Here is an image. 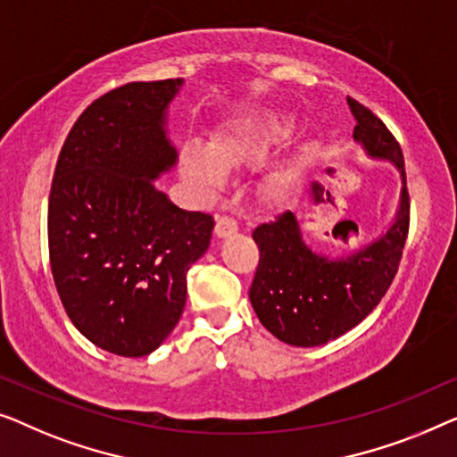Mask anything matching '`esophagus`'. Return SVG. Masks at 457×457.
I'll list each match as a JSON object with an SVG mask.
<instances>
[{
	"label": "esophagus",
	"mask_w": 457,
	"mask_h": 457,
	"mask_svg": "<svg viewBox=\"0 0 457 457\" xmlns=\"http://www.w3.org/2000/svg\"><path fill=\"white\" fill-rule=\"evenodd\" d=\"M236 231H237L236 220H231V217H228V215H221L220 220H217V226H215L217 237H228L231 234H236Z\"/></svg>",
	"instance_id": "obj_1"
}]
</instances>
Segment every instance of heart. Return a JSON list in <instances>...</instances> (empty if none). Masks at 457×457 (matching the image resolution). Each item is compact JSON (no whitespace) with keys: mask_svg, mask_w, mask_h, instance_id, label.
<instances>
[{"mask_svg":"<svg viewBox=\"0 0 457 457\" xmlns=\"http://www.w3.org/2000/svg\"><path fill=\"white\" fill-rule=\"evenodd\" d=\"M294 130L287 120H271L253 128H237L211 140V146L190 140L182 149V170L201 192H215L226 184V167H240L261 162L275 145L286 140ZM287 176L275 171L262 182V195L279 198L286 192Z\"/></svg>","mask_w":457,"mask_h":457,"instance_id":"b5f03b06","label":"heart"}]
</instances>
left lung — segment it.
<instances>
[{
  "instance_id": "left-lung-1",
  "label": "left lung",
  "mask_w": 457,
  "mask_h": 457,
  "mask_svg": "<svg viewBox=\"0 0 457 457\" xmlns=\"http://www.w3.org/2000/svg\"><path fill=\"white\" fill-rule=\"evenodd\" d=\"M356 118L354 140L366 155L400 171V207L385 234L350 254L327 256L308 246L294 211L253 231L259 267L250 286L256 317L279 342L314 348L344 336L375 308L400 265L410 203L400 145L370 109L348 97Z\"/></svg>"
}]
</instances>
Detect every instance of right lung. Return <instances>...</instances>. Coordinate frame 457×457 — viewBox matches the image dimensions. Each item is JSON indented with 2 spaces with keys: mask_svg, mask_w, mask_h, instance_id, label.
<instances>
[{
  "mask_svg": "<svg viewBox=\"0 0 457 457\" xmlns=\"http://www.w3.org/2000/svg\"><path fill=\"white\" fill-rule=\"evenodd\" d=\"M182 85L130 82L93 101L51 182L49 261L62 304L88 342L126 358L155 352L178 325L186 273L215 228L155 186L178 162L167 109Z\"/></svg>",
  "mask_w": 457,
  "mask_h": 457,
  "instance_id": "obj_1",
  "label": "right lung"
}]
</instances>
